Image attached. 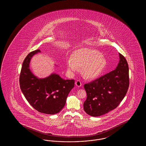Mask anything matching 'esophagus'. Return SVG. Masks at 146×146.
Returning a JSON list of instances; mask_svg holds the SVG:
<instances>
[{
  "mask_svg": "<svg viewBox=\"0 0 146 146\" xmlns=\"http://www.w3.org/2000/svg\"><path fill=\"white\" fill-rule=\"evenodd\" d=\"M76 85L77 87H80L82 86V83L80 82V80H77L76 82Z\"/></svg>",
  "mask_w": 146,
  "mask_h": 146,
  "instance_id": "esophagus-1",
  "label": "esophagus"
}]
</instances>
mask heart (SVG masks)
Listing matches in <instances>:
<instances>
[{
  "label": "heart",
  "instance_id": "obj_1",
  "mask_svg": "<svg viewBox=\"0 0 146 146\" xmlns=\"http://www.w3.org/2000/svg\"><path fill=\"white\" fill-rule=\"evenodd\" d=\"M107 61L101 54L96 50L82 48L76 51L73 57L67 60L69 70L76 72L82 67L84 76L88 79H93L99 76L104 70Z\"/></svg>",
  "mask_w": 146,
  "mask_h": 146
}]
</instances>
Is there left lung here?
I'll list each match as a JSON object with an SVG mask.
<instances>
[{"mask_svg": "<svg viewBox=\"0 0 146 146\" xmlns=\"http://www.w3.org/2000/svg\"><path fill=\"white\" fill-rule=\"evenodd\" d=\"M119 57L115 70L84 86L87 94L84 110L92 117L104 115L116 108L127 93L129 66L124 56L120 53Z\"/></svg>", "mask_w": 146, "mask_h": 146, "instance_id": "left-lung-1", "label": "left lung"}]
</instances>
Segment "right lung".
<instances>
[{"label": "right lung", "instance_id": "obj_1", "mask_svg": "<svg viewBox=\"0 0 146 146\" xmlns=\"http://www.w3.org/2000/svg\"><path fill=\"white\" fill-rule=\"evenodd\" d=\"M40 52L38 49L30 52L22 63L20 85L25 97L35 110L55 114L64 107L70 90L74 86V79L64 80L58 74L39 79L31 72L29 63L32 57Z\"/></svg>", "mask_w": 146, "mask_h": 146}]
</instances>
